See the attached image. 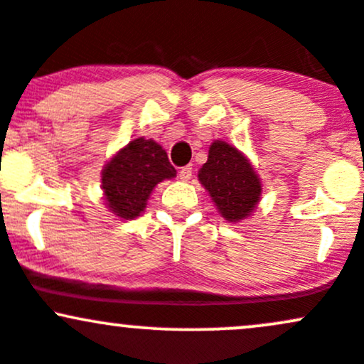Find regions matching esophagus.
Returning <instances> with one entry per match:
<instances>
[{
	"instance_id": "obj_1",
	"label": "esophagus",
	"mask_w": 364,
	"mask_h": 364,
	"mask_svg": "<svg viewBox=\"0 0 364 364\" xmlns=\"http://www.w3.org/2000/svg\"><path fill=\"white\" fill-rule=\"evenodd\" d=\"M191 173H193V167L191 166L181 167V171H179V179H181V181H188L191 178Z\"/></svg>"
}]
</instances>
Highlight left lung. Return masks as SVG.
Masks as SVG:
<instances>
[{
  "instance_id": "left-lung-1",
  "label": "left lung",
  "mask_w": 364,
  "mask_h": 364,
  "mask_svg": "<svg viewBox=\"0 0 364 364\" xmlns=\"http://www.w3.org/2000/svg\"><path fill=\"white\" fill-rule=\"evenodd\" d=\"M198 179L226 221L245 219L254 210L261 195V183L249 161L225 141L210 145L209 159Z\"/></svg>"
}]
</instances>
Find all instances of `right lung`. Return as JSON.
Listing matches in <instances>:
<instances>
[{"label": "right lung", "instance_id": "right-lung-1", "mask_svg": "<svg viewBox=\"0 0 364 364\" xmlns=\"http://www.w3.org/2000/svg\"><path fill=\"white\" fill-rule=\"evenodd\" d=\"M174 176L176 169L161 145L154 139H133L103 169L105 200L121 218H136L145 209L155 185Z\"/></svg>", "mask_w": 364, "mask_h": 364}]
</instances>
